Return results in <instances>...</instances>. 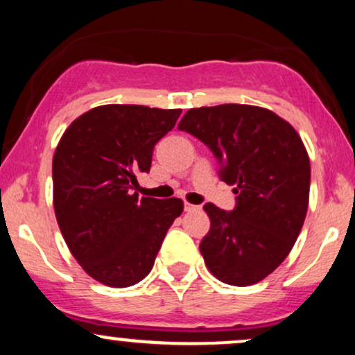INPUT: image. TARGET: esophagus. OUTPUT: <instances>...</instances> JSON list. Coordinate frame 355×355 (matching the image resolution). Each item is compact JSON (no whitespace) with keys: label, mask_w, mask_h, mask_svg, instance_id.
<instances>
[{"label":"esophagus","mask_w":355,"mask_h":355,"mask_svg":"<svg viewBox=\"0 0 355 355\" xmlns=\"http://www.w3.org/2000/svg\"><path fill=\"white\" fill-rule=\"evenodd\" d=\"M195 210H200V205H193V203L185 202V211H195Z\"/></svg>","instance_id":"obj_1"}]
</instances>
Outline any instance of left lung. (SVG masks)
I'll list each match as a JSON object with an SVG mask.
<instances>
[{"label": "left lung", "instance_id": "8db88e82", "mask_svg": "<svg viewBox=\"0 0 355 355\" xmlns=\"http://www.w3.org/2000/svg\"><path fill=\"white\" fill-rule=\"evenodd\" d=\"M178 130L209 146L220 178L237 193L232 211L203 205L207 268L223 284L260 282L292 250L307 215L311 162L302 138L270 110L237 103L190 108Z\"/></svg>", "mask_w": 355, "mask_h": 355}]
</instances>
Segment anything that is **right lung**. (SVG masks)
Returning a JSON list of instances; mask_svg holds the SVG:
<instances>
[{
    "mask_svg": "<svg viewBox=\"0 0 355 355\" xmlns=\"http://www.w3.org/2000/svg\"><path fill=\"white\" fill-rule=\"evenodd\" d=\"M182 110L103 105L76 118L53 155V207L68 248L89 277L108 287L135 285L152 270L180 198L132 193L150 172L157 141Z\"/></svg>",
    "mask_w": 355,
    "mask_h": 355,
    "instance_id": "1",
    "label": "right lung"
}]
</instances>
